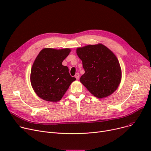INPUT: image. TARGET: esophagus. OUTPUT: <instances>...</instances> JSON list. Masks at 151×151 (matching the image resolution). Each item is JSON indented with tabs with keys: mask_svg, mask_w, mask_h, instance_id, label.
I'll return each mask as SVG.
<instances>
[{
	"mask_svg": "<svg viewBox=\"0 0 151 151\" xmlns=\"http://www.w3.org/2000/svg\"><path fill=\"white\" fill-rule=\"evenodd\" d=\"M75 78H76V80H79V78H80V74H79L78 73H76V74H75Z\"/></svg>",
	"mask_w": 151,
	"mask_h": 151,
	"instance_id": "1",
	"label": "esophagus"
}]
</instances>
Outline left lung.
Returning a JSON list of instances; mask_svg holds the SVG:
<instances>
[{"label": "left lung", "instance_id": "obj_1", "mask_svg": "<svg viewBox=\"0 0 151 151\" xmlns=\"http://www.w3.org/2000/svg\"><path fill=\"white\" fill-rule=\"evenodd\" d=\"M76 54L85 71L80 82L93 96L105 98L117 90L121 81L122 71L111 51L99 43L78 47Z\"/></svg>", "mask_w": 151, "mask_h": 151}]
</instances>
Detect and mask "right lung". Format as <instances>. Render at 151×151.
<instances>
[{"label": "right lung", "mask_w": 151, "mask_h": 151, "mask_svg": "<svg viewBox=\"0 0 151 151\" xmlns=\"http://www.w3.org/2000/svg\"><path fill=\"white\" fill-rule=\"evenodd\" d=\"M71 50L46 47L39 52L31 68L30 83L42 99L51 102L60 100L71 83L76 80L62 64Z\"/></svg>", "instance_id": "1"}]
</instances>
